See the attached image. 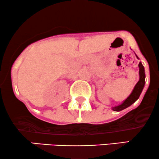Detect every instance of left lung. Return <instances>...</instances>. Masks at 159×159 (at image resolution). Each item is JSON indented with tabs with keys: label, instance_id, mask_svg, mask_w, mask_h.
<instances>
[{
	"label": "left lung",
	"instance_id": "left-lung-1",
	"mask_svg": "<svg viewBox=\"0 0 159 159\" xmlns=\"http://www.w3.org/2000/svg\"><path fill=\"white\" fill-rule=\"evenodd\" d=\"M138 58V57L137 56ZM139 68H140V71H139V74H140V80L137 82V83L135 85L134 89L133 92L130 94L129 97L125 101L123 102L121 105H119L117 107H113V110L114 111H121V110H124V109L128 107L131 106L133 103H134L137 99L140 97V94H141L143 89L144 87V84H145V71H144V67L141 62L139 63Z\"/></svg>",
	"mask_w": 159,
	"mask_h": 159
}]
</instances>
